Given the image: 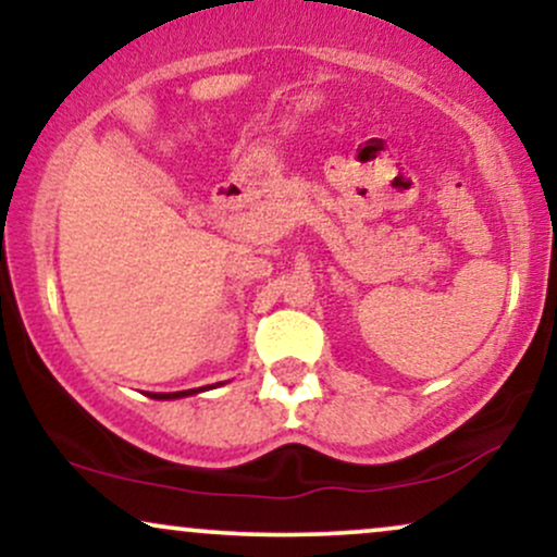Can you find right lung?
<instances>
[{"instance_id":"add662e5","label":"right lung","mask_w":557,"mask_h":557,"mask_svg":"<svg viewBox=\"0 0 557 557\" xmlns=\"http://www.w3.org/2000/svg\"><path fill=\"white\" fill-rule=\"evenodd\" d=\"M201 393V389H181V393H151L149 398H157V400H175V398H185V395H196Z\"/></svg>"}]
</instances>
